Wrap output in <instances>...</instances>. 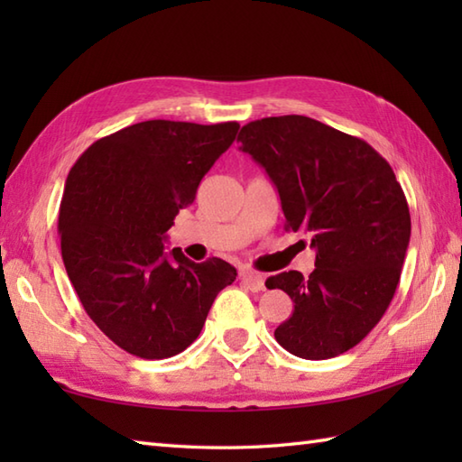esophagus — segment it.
I'll return each instance as SVG.
<instances>
[{
  "mask_svg": "<svg viewBox=\"0 0 462 462\" xmlns=\"http://www.w3.org/2000/svg\"><path fill=\"white\" fill-rule=\"evenodd\" d=\"M240 278L244 282V286H246L250 291H262L263 290V278L260 276V273L244 270V272H240Z\"/></svg>",
  "mask_w": 462,
  "mask_h": 462,
  "instance_id": "34e87169",
  "label": "esophagus"
}]
</instances>
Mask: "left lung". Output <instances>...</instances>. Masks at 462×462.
<instances>
[{
    "instance_id": "1",
    "label": "left lung",
    "mask_w": 462,
    "mask_h": 462,
    "mask_svg": "<svg viewBox=\"0 0 462 462\" xmlns=\"http://www.w3.org/2000/svg\"><path fill=\"white\" fill-rule=\"evenodd\" d=\"M238 141L276 184L286 230L308 232L316 248L310 278L290 270L266 280L293 301L273 336L301 359L341 356L395 296L411 238L403 189L371 144L310 116L252 121Z\"/></svg>"
}]
</instances>
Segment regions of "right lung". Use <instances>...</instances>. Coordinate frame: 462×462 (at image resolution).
Instances as JSON below:
<instances>
[{
    "instance_id": "obj_1",
    "label": "right lung",
    "mask_w": 462,
    "mask_h": 462,
    "mask_svg": "<svg viewBox=\"0 0 462 462\" xmlns=\"http://www.w3.org/2000/svg\"><path fill=\"white\" fill-rule=\"evenodd\" d=\"M236 121H144L95 141L69 171L61 256L83 308L131 356L164 359L200 336L218 291L236 280L220 258L164 250L174 216L236 139Z\"/></svg>"
}]
</instances>
